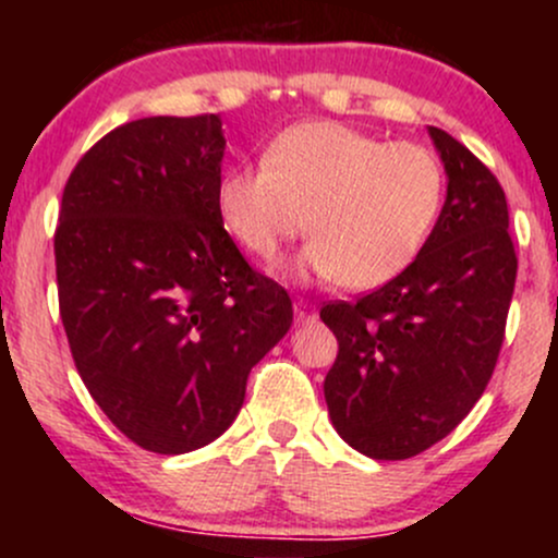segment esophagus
<instances>
[{
    "label": "esophagus",
    "instance_id": "1",
    "mask_svg": "<svg viewBox=\"0 0 558 558\" xmlns=\"http://www.w3.org/2000/svg\"><path fill=\"white\" fill-rule=\"evenodd\" d=\"M293 315H296L299 325H306V323H315L317 310L310 304V301L299 299V301H293Z\"/></svg>",
    "mask_w": 558,
    "mask_h": 558
}]
</instances>
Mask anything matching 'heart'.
<instances>
[{
    "label": "heart",
    "mask_w": 558,
    "mask_h": 558,
    "mask_svg": "<svg viewBox=\"0 0 558 558\" xmlns=\"http://www.w3.org/2000/svg\"><path fill=\"white\" fill-rule=\"evenodd\" d=\"M444 207V168L420 144H386L336 120L278 133L262 165L230 168L217 215L243 252L275 265L306 228L301 280L383 288L420 257Z\"/></svg>",
    "instance_id": "obj_1"
}]
</instances>
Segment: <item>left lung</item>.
I'll return each instance as SVG.
<instances>
[{
	"label": "left lung",
	"instance_id": "obj_1",
	"mask_svg": "<svg viewBox=\"0 0 558 558\" xmlns=\"http://www.w3.org/2000/svg\"><path fill=\"white\" fill-rule=\"evenodd\" d=\"M446 202L420 257L356 304L319 317L338 338L325 401L338 435L369 459H409L462 422L488 386L517 278L496 175L440 128Z\"/></svg>",
	"mask_w": 558,
	"mask_h": 558
}]
</instances>
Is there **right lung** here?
<instances>
[{
	"label": "right lung",
	"mask_w": 558,
	"mask_h": 558,
	"mask_svg": "<svg viewBox=\"0 0 558 558\" xmlns=\"http://www.w3.org/2000/svg\"><path fill=\"white\" fill-rule=\"evenodd\" d=\"M220 114L141 118L70 172L54 233L70 351L133 444L189 453L239 417L246 377L286 336V288L254 272L217 215Z\"/></svg>",
	"instance_id": "1"
}]
</instances>
